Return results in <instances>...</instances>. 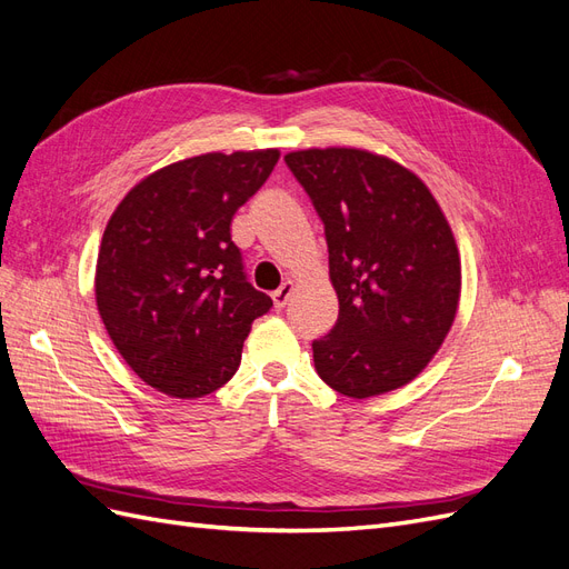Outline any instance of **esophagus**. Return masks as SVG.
I'll return each mask as SVG.
<instances>
[{
    "label": "esophagus",
    "mask_w": 569,
    "mask_h": 569,
    "mask_svg": "<svg viewBox=\"0 0 569 569\" xmlns=\"http://www.w3.org/2000/svg\"><path fill=\"white\" fill-rule=\"evenodd\" d=\"M291 291H295V284H291V280L282 282V287L278 291H272V303H274V308H278V311H282V308L287 306Z\"/></svg>",
    "instance_id": "esophagus-1"
}]
</instances>
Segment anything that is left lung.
Here are the masks:
<instances>
[{"mask_svg": "<svg viewBox=\"0 0 569 569\" xmlns=\"http://www.w3.org/2000/svg\"><path fill=\"white\" fill-rule=\"evenodd\" d=\"M325 226L337 325L313 341L320 380L351 399L399 389L427 368L460 301V256L427 184L351 147L284 157Z\"/></svg>", "mask_w": 569, "mask_h": 569, "instance_id": "obj_1", "label": "left lung"}]
</instances>
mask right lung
<instances>
[{"label":"right lung","instance_id":"obj_1","mask_svg":"<svg viewBox=\"0 0 569 569\" xmlns=\"http://www.w3.org/2000/svg\"><path fill=\"white\" fill-rule=\"evenodd\" d=\"M278 149L201 153L137 182L101 237L94 297L142 382L201 399L242 360L272 299L251 287L230 222L272 173Z\"/></svg>","mask_w":569,"mask_h":569}]
</instances>
